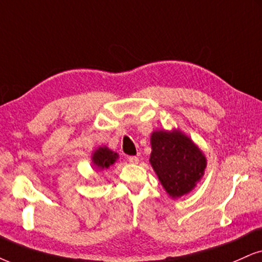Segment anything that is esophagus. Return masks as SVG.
<instances>
[{
    "label": "esophagus",
    "mask_w": 262,
    "mask_h": 262,
    "mask_svg": "<svg viewBox=\"0 0 262 262\" xmlns=\"http://www.w3.org/2000/svg\"><path fill=\"white\" fill-rule=\"evenodd\" d=\"M128 161H130L131 164H137L138 158L136 156H131V157H128Z\"/></svg>",
    "instance_id": "obj_1"
}]
</instances>
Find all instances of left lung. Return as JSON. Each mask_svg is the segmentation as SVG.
Instances as JSON below:
<instances>
[{"label": "left lung", "mask_w": 262, "mask_h": 262, "mask_svg": "<svg viewBox=\"0 0 262 262\" xmlns=\"http://www.w3.org/2000/svg\"><path fill=\"white\" fill-rule=\"evenodd\" d=\"M150 142L149 161L170 196L179 198L190 192L204 173V154L180 131H156Z\"/></svg>", "instance_id": "1"}]
</instances>
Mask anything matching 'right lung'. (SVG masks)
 Returning <instances> with one entry per match:
<instances>
[{"instance_id": "obj_1", "label": "right lung", "mask_w": 262, "mask_h": 262, "mask_svg": "<svg viewBox=\"0 0 262 262\" xmlns=\"http://www.w3.org/2000/svg\"><path fill=\"white\" fill-rule=\"evenodd\" d=\"M116 158H118V154L114 153V151L109 150L108 148L101 147L98 148L93 154L92 160L93 164L98 167V169H108L109 166L113 165L115 163Z\"/></svg>"}]
</instances>
